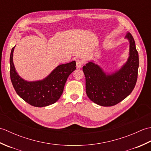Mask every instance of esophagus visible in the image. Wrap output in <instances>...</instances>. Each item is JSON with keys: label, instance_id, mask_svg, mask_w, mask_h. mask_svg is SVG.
<instances>
[{"label": "esophagus", "instance_id": "34e87169", "mask_svg": "<svg viewBox=\"0 0 151 151\" xmlns=\"http://www.w3.org/2000/svg\"><path fill=\"white\" fill-rule=\"evenodd\" d=\"M76 67H77V68H81L82 65V64L84 63V62H83L82 60H80V59L76 60Z\"/></svg>", "mask_w": 151, "mask_h": 151}]
</instances>
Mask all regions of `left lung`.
Here are the masks:
<instances>
[{
  "label": "left lung",
  "mask_w": 151,
  "mask_h": 151,
  "mask_svg": "<svg viewBox=\"0 0 151 151\" xmlns=\"http://www.w3.org/2000/svg\"><path fill=\"white\" fill-rule=\"evenodd\" d=\"M125 38L129 41V56L121 68L112 73L104 72L93 62L83 66L86 91L91 101L102 106H112L129 96L135 87L139 67V56L130 33Z\"/></svg>",
  "instance_id": "1"
}]
</instances>
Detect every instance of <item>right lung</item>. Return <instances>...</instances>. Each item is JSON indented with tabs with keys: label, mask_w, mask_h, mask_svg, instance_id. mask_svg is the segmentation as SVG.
Returning <instances> with one entry per match:
<instances>
[{
	"label": "right lung",
	"mask_w": 151,
	"mask_h": 151,
	"mask_svg": "<svg viewBox=\"0 0 151 151\" xmlns=\"http://www.w3.org/2000/svg\"><path fill=\"white\" fill-rule=\"evenodd\" d=\"M15 47L11 50L9 64L11 81L16 93L25 102L35 107L55 103L62 94L67 78L76 69L75 61L57 66L43 80L27 81L22 78L15 70L13 62Z\"/></svg>",
	"instance_id": "right-lung-1"
}]
</instances>
